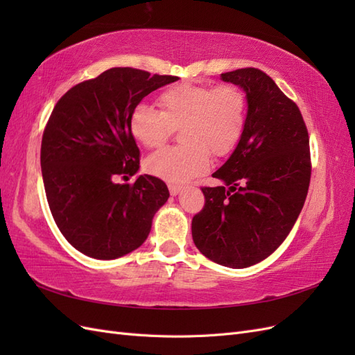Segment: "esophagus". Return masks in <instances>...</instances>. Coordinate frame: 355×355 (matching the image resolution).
Instances as JSON below:
<instances>
[{
    "instance_id": "obj_1",
    "label": "esophagus",
    "mask_w": 355,
    "mask_h": 355,
    "mask_svg": "<svg viewBox=\"0 0 355 355\" xmlns=\"http://www.w3.org/2000/svg\"><path fill=\"white\" fill-rule=\"evenodd\" d=\"M182 189H184V187H180V185H173V184H170V185H168V191H170V194L173 196V197L179 196L180 192H182Z\"/></svg>"
}]
</instances>
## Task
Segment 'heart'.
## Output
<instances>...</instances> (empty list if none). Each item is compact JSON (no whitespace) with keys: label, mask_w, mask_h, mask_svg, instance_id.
Here are the masks:
<instances>
[{"label":"heart","mask_w":355,"mask_h":355,"mask_svg":"<svg viewBox=\"0 0 355 355\" xmlns=\"http://www.w3.org/2000/svg\"><path fill=\"white\" fill-rule=\"evenodd\" d=\"M161 111L137 105L128 128L148 149L163 146L179 128L180 146L163 149L145 163L153 176L187 182L209 167L210 155L223 158L237 148L245 125V96L232 84L182 83L158 96Z\"/></svg>","instance_id":"1"}]
</instances>
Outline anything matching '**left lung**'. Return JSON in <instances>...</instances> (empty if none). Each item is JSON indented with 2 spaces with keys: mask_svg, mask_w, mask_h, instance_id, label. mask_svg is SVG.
I'll return each instance as SVG.
<instances>
[{
  "mask_svg": "<svg viewBox=\"0 0 355 355\" xmlns=\"http://www.w3.org/2000/svg\"><path fill=\"white\" fill-rule=\"evenodd\" d=\"M220 78L245 93V125L237 148L213 173L222 184L201 188L206 204L192 219V240L210 261L247 268L277 250L304 207L309 137L296 103L261 69H235Z\"/></svg>",
  "mask_w": 355,
  "mask_h": 355,
  "instance_id": "obj_1",
  "label": "left lung"
}]
</instances>
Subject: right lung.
Listing matches in <instances>:
<instances>
[{"instance_id":"add662e5","label":"right lung","mask_w":355,"mask_h":355,"mask_svg":"<svg viewBox=\"0 0 355 355\" xmlns=\"http://www.w3.org/2000/svg\"><path fill=\"white\" fill-rule=\"evenodd\" d=\"M133 68H111L73 85L53 110L41 142V171L58 228L83 254L110 261L148 239L157 210L168 198L161 179L141 175L139 148L128 128L141 101L178 81Z\"/></svg>"}]
</instances>
